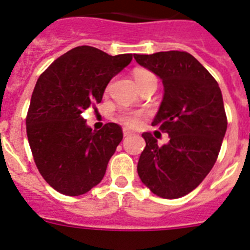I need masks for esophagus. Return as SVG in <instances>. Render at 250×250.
Wrapping results in <instances>:
<instances>
[{
    "label": "esophagus",
    "instance_id": "esophagus-1",
    "mask_svg": "<svg viewBox=\"0 0 250 250\" xmlns=\"http://www.w3.org/2000/svg\"><path fill=\"white\" fill-rule=\"evenodd\" d=\"M123 134H124V136H125V138H127V136H130L132 134V131H130L129 129H126V127H124V130H123Z\"/></svg>",
    "mask_w": 250,
    "mask_h": 250
}]
</instances>
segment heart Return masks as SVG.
Listing matches in <instances>:
<instances>
[{"instance_id": "obj_1", "label": "heart", "mask_w": 250, "mask_h": 250, "mask_svg": "<svg viewBox=\"0 0 250 250\" xmlns=\"http://www.w3.org/2000/svg\"><path fill=\"white\" fill-rule=\"evenodd\" d=\"M134 77H135V81L138 83V86L140 83H143L144 81L149 80V79H152V77H155L154 75L151 74L147 70H143V68H139L134 72ZM121 120L125 125L127 126H138L139 123H140V114L139 112H131V114H124L121 116Z\"/></svg>"}]
</instances>
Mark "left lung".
I'll list each match as a JSON object with an SVG mask.
<instances>
[{"mask_svg":"<svg viewBox=\"0 0 250 250\" xmlns=\"http://www.w3.org/2000/svg\"><path fill=\"white\" fill-rule=\"evenodd\" d=\"M134 59L163 81L164 96L151 125L169 135L160 146L150 132L143 134L146 146L139 159V178L160 198H182L204 180L220 151L228 125L222 91L207 68L184 51Z\"/></svg>","mask_w":250,"mask_h":250,"instance_id":"obj_1","label":"left lung"}]
</instances>
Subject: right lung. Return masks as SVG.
Here are the masks:
<instances>
[{
	"label": "right lung",
	"instance_id": "add662e5",
	"mask_svg": "<svg viewBox=\"0 0 250 250\" xmlns=\"http://www.w3.org/2000/svg\"><path fill=\"white\" fill-rule=\"evenodd\" d=\"M131 60L79 46L39 77L26 119L28 144L40 174L59 193L83 195L103 180L123 130L115 123L92 130L81 114L101 103L107 83Z\"/></svg>",
	"mask_w": 250,
	"mask_h": 250
}]
</instances>
